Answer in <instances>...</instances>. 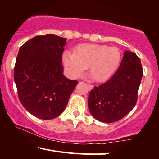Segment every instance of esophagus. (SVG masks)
I'll return each instance as SVG.
<instances>
[{
  "mask_svg": "<svg viewBox=\"0 0 159 159\" xmlns=\"http://www.w3.org/2000/svg\"><path fill=\"white\" fill-rule=\"evenodd\" d=\"M93 87H94V86L92 84H88V88H89V89H93Z\"/></svg>",
  "mask_w": 159,
  "mask_h": 159,
  "instance_id": "obj_1",
  "label": "esophagus"
}]
</instances>
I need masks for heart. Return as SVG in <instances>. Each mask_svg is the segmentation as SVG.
<instances>
[{
    "instance_id": "heart-1",
    "label": "heart",
    "mask_w": 159,
    "mask_h": 159,
    "mask_svg": "<svg viewBox=\"0 0 159 159\" xmlns=\"http://www.w3.org/2000/svg\"><path fill=\"white\" fill-rule=\"evenodd\" d=\"M122 55L116 47L105 45L82 44L73 53L65 52L62 61L68 75L76 78L89 67V76L96 82H104L115 74L121 65Z\"/></svg>"
}]
</instances>
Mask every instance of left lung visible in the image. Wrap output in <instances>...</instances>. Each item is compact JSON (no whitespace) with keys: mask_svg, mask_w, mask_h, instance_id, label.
Instances as JSON below:
<instances>
[{"mask_svg":"<svg viewBox=\"0 0 159 159\" xmlns=\"http://www.w3.org/2000/svg\"><path fill=\"white\" fill-rule=\"evenodd\" d=\"M142 77L140 58L126 51L113 77L90 92L88 107L92 115L105 123L117 121L127 115L137 102Z\"/></svg>","mask_w":159,"mask_h":159,"instance_id":"left-lung-1","label":"left lung"}]
</instances>
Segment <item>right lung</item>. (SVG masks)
I'll return each instance as SVG.
<instances>
[{
  "instance_id": "obj_1",
  "label": "right lung",
  "mask_w": 159,
  "mask_h": 159,
  "mask_svg": "<svg viewBox=\"0 0 159 159\" xmlns=\"http://www.w3.org/2000/svg\"><path fill=\"white\" fill-rule=\"evenodd\" d=\"M66 40L52 34L35 36L21 46L16 57L14 80L18 98L27 111L44 120L62 113L78 83L63 75Z\"/></svg>"
}]
</instances>
